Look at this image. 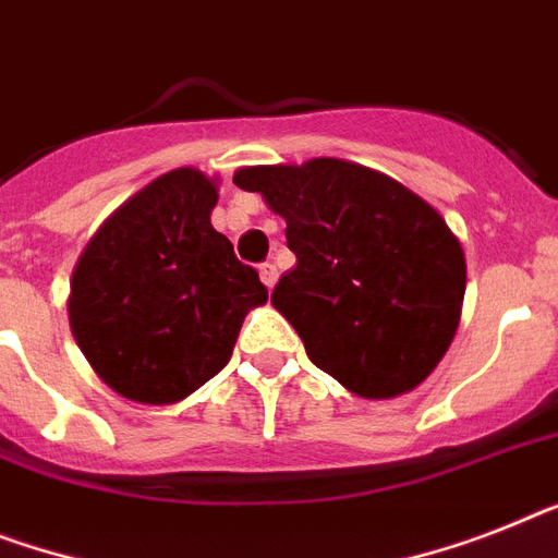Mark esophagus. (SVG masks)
Here are the masks:
<instances>
[{
  "mask_svg": "<svg viewBox=\"0 0 558 558\" xmlns=\"http://www.w3.org/2000/svg\"><path fill=\"white\" fill-rule=\"evenodd\" d=\"M259 276L262 282H265V288H274L276 279H279V270H276V265H270V262H265V265H259Z\"/></svg>",
  "mask_w": 558,
  "mask_h": 558,
  "instance_id": "34e87169",
  "label": "esophagus"
}]
</instances>
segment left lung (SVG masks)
Returning <instances> with one entry per match:
<instances>
[{"label": "left lung", "mask_w": 558, "mask_h": 558, "mask_svg": "<svg viewBox=\"0 0 558 558\" xmlns=\"http://www.w3.org/2000/svg\"><path fill=\"white\" fill-rule=\"evenodd\" d=\"M288 222L296 268L274 307L307 359L365 399L408 393L453 342L464 299V253L434 207L396 179L342 159L242 168Z\"/></svg>", "instance_id": "1"}]
</instances>
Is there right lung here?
<instances>
[{
	"label": "right lung",
	"instance_id": "obj_1",
	"mask_svg": "<svg viewBox=\"0 0 558 558\" xmlns=\"http://www.w3.org/2000/svg\"><path fill=\"white\" fill-rule=\"evenodd\" d=\"M216 185L170 170L124 202L73 270V339L124 399L170 404L228 365L247 311L268 288L210 225Z\"/></svg>",
	"mask_w": 558,
	"mask_h": 558
}]
</instances>
